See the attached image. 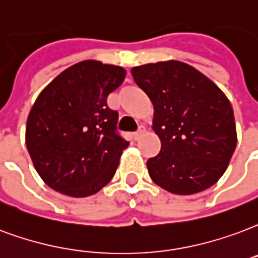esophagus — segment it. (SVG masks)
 Instances as JSON below:
<instances>
[{
	"mask_svg": "<svg viewBox=\"0 0 258 258\" xmlns=\"http://www.w3.org/2000/svg\"><path fill=\"white\" fill-rule=\"evenodd\" d=\"M145 133H146V127H145V125H139L138 131H137V133H135V134H134V139H135V141H138V139L145 134Z\"/></svg>",
	"mask_w": 258,
	"mask_h": 258,
	"instance_id": "obj_1",
	"label": "esophagus"
}]
</instances>
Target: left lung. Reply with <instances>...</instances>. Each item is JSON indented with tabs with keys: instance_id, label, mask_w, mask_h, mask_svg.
<instances>
[{
	"instance_id": "1",
	"label": "left lung",
	"mask_w": 258,
	"mask_h": 258,
	"mask_svg": "<svg viewBox=\"0 0 258 258\" xmlns=\"http://www.w3.org/2000/svg\"><path fill=\"white\" fill-rule=\"evenodd\" d=\"M154 108L152 128L161 150L148 171L164 190L190 196L223 176L236 148L234 110L226 94L202 72L176 60L131 70Z\"/></svg>"
}]
</instances>
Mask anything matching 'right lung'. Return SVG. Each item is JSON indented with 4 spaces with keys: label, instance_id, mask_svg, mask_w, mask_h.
<instances>
[{
    "label": "right lung",
    "instance_id": "obj_1",
    "mask_svg": "<svg viewBox=\"0 0 258 258\" xmlns=\"http://www.w3.org/2000/svg\"><path fill=\"white\" fill-rule=\"evenodd\" d=\"M125 78L123 67L76 62L39 93L28 113L26 145L38 175L68 197L93 196L113 177L128 142L106 105Z\"/></svg>",
    "mask_w": 258,
    "mask_h": 258
}]
</instances>
